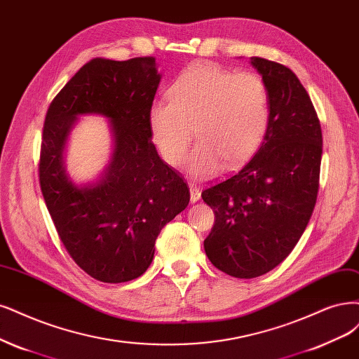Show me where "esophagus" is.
<instances>
[{
	"instance_id": "obj_1",
	"label": "esophagus",
	"mask_w": 359,
	"mask_h": 359,
	"mask_svg": "<svg viewBox=\"0 0 359 359\" xmlns=\"http://www.w3.org/2000/svg\"><path fill=\"white\" fill-rule=\"evenodd\" d=\"M190 199L193 203L201 199V189L197 187L196 184H191V182H190Z\"/></svg>"
}]
</instances>
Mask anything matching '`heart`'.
<instances>
[{"label": "heart", "instance_id": "b5f03b06", "mask_svg": "<svg viewBox=\"0 0 359 359\" xmlns=\"http://www.w3.org/2000/svg\"><path fill=\"white\" fill-rule=\"evenodd\" d=\"M148 123L160 156L170 166L184 160L196 128L201 141L185 170L196 180L211 178L224 162L243 163L262 144L269 125L267 88L252 72L194 64L172 84L169 100L151 105Z\"/></svg>", "mask_w": 359, "mask_h": 359}]
</instances>
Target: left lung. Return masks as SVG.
<instances>
[{
    "label": "left lung",
    "instance_id": "left-lung-1",
    "mask_svg": "<svg viewBox=\"0 0 359 359\" xmlns=\"http://www.w3.org/2000/svg\"><path fill=\"white\" fill-rule=\"evenodd\" d=\"M251 65L269 93L263 144L236 175L202 193L215 214L205 252L241 279L267 273L297 245L316 203L323 157L316 111L297 76L263 57Z\"/></svg>",
    "mask_w": 359,
    "mask_h": 359
}]
</instances>
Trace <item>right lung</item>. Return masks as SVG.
<instances>
[{"label": "right lung", "instance_id": "1", "mask_svg": "<svg viewBox=\"0 0 359 359\" xmlns=\"http://www.w3.org/2000/svg\"><path fill=\"white\" fill-rule=\"evenodd\" d=\"M160 79L154 57L93 59L46 114L41 193L74 262L101 282L140 278L153 262L160 230L190 202L187 184L151 142L148 113ZM81 115L109 120L114 151L100 177L77 184L66 172L65 151Z\"/></svg>", "mask_w": 359, "mask_h": 359}]
</instances>
